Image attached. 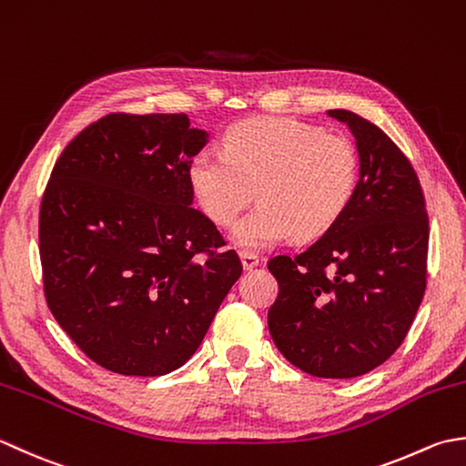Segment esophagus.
<instances>
[{"instance_id": "obj_1", "label": "esophagus", "mask_w": 466, "mask_h": 466, "mask_svg": "<svg viewBox=\"0 0 466 466\" xmlns=\"http://www.w3.org/2000/svg\"><path fill=\"white\" fill-rule=\"evenodd\" d=\"M240 260H242L244 270H252V268H256V266L260 264L258 256L252 254V252H240Z\"/></svg>"}]
</instances>
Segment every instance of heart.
Returning a JSON list of instances; mask_svg holds the SVG:
<instances>
[{
	"instance_id": "b5f03b06",
	"label": "heart",
	"mask_w": 466,
	"mask_h": 466,
	"mask_svg": "<svg viewBox=\"0 0 466 466\" xmlns=\"http://www.w3.org/2000/svg\"><path fill=\"white\" fill-rule=\"evenodd\" d=\"M222 144L224 156H192L187 182L218 226H230L256 192L260 206L232 230L238 248L262 252L292 236L316 240L349 210L359 186L349 137L290 117H256L228 127Z\"/></svg>"
}]
</instances>
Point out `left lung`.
Returning <instances> with one entry per match:
<instances>
[{
	"label": "left lung",
	"instance_id": "1",
	"mask_svg": "<svg viewBox=\"0 0 466 466\" xmlns=\"http://www.w3.org/2000/svg\"><path fill=\"white\" fill-rule=\"evenodd\" d=\"M354 136L359 186L349 210L302 254L274 256L272 340L296 369L354 379L394 354L427 286L429 216L414 167L364 117L326 112Z\"/></svg>",
	"mask_w": 466,
	"mask_h": 466
}]
</instances>
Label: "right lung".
Here are the masks:
<instances>
[{
  "instance_id": "1",
  "label": "right lung",
  "mask_w": 466,
  "mask_h": 466,
  "mask_svg": "<svg viewBox=\"0 0 466 466\" xmlns=\"http://www.w3.org/2000/svg\"><path fill=\"white\" fill-rule=\"evenodd\" d=\"M208 137L186 114H110L54 166L39 210L46 300L107 370L180 369L240 279L238 256L192 208L187 164Z\"/></svg>"
}]
</instances>
